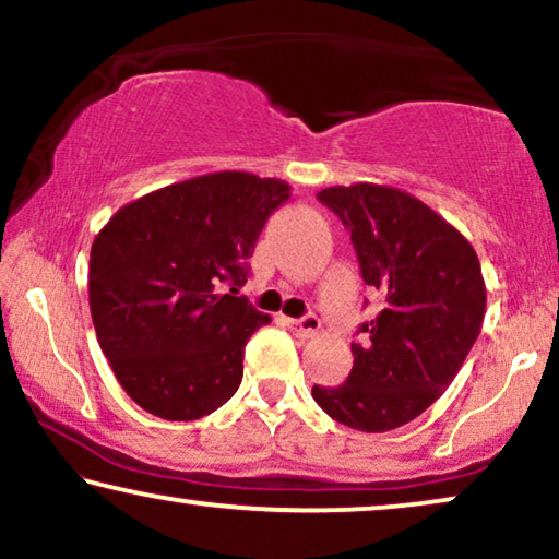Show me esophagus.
I'll return each mask as SVG.
<instances>
[{
  "label": "esophagus",
  "mask_w": 559,
  "mask_h": 559,
  "mask_svg": "<svg viewBox=\"0 0 559 559\" xmlns=\"http://www.w3.org/2000/svg\"><path fill=\"white\" fill-rule=\"evenodd\" d=\"M285 325L297 335V338H312V335L320 331V318L308 312V316L302 318H285Z\"/></svg>",
  "instance_id": "1"
}]
</instances>
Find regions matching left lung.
<instances>
[{"mask_svg":"<svg viewBox=\"0 0 559 559\" xmlns=\"http://www.w3.org/2000/svg\"><path fill=\"white\" fill-rule=\"evenodd\" d=\"M318 201L348 228L381 310L358 325L348 379L316 384L312 400L354 430H394L445 392L476 343L486 312L480 262L457 228L404 190L356 182L320 190Z\"/></svg>","mask_w":559,"mask_h":559,"instance_id":"8db88e82","label":"left lung"}]
</instances>
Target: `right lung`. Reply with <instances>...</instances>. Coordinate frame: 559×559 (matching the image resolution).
I'll return each instance as SVG.
<instances>
[{"label": "right lung", "instance_id": "add662e5", "mask_svg": "<svg viewBox=\"0 0 559 559\" xmlns=\"http://www.w3.org/2000/svg\"><path fill=\"white\" fill-rule=\"evenodd\" d=\"M289 186L211 173L114 213L91 247L88 305L114 377L150 415L188 423L236 394L243 346L270 323L239 295Z\"/></svg>", "mask_w": 559, "mask_h": 559}]
</instances>
